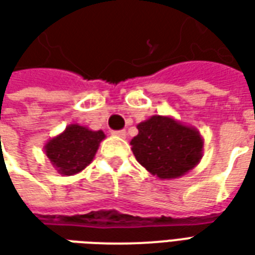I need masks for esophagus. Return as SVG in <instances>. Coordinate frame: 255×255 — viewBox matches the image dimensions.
I'll list each match as a JSON object with an SVG mask.
<instances>
[{"label":"esophagus","mask_w":255,"mask_h":255,"mask_svg":"<svg viewBox=\"0 0 255 255\" xmlns=\"http://www.w3.org/2000/svg\"><path fill=\"white\" fill-rule=\"evenodd\" d=\"M112 135H115V136H119V138H126V135H127V133H126V131H113V132H112Z\"/></svg>","instance_id":"1"}]
</instances>
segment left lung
<instances>
[{
    "instance_id": "8db88e82",
    "label": "left lung",
    "mask_w": 255,
    "mask_h": 255,
    "mask_svg": "<svg viewBox=\"0 0 255 255\" xmlns=\"http://www.w3.org/2000/svg\"><path fill=\"white\" fill-rule=\"evenodd\" d=\"M131 149L139 164L158 179H177L199 164L203 138L195 127L171 116L154 115L139 123Z\"/></svg>"
}]
</instances>
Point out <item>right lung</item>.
I'll use <instances>...</instances> for the list:
<instances>
[{
    "label": "right lung",
    "instance_id": "right-lung-1",
    "mask_svg": "<svg viewBox=\"0 0 255 255\" xmlns=\"http://www.w3.org/2000/svg\"><path fill=\"white\" fill-rule=\"evenodd\" d=\"M105 139L102 131H93L80 124H69L43 146V151L56 171L63 176L82 172L94 160L100 143Z\"/></svg>",
    "mask_w": 255,
    "mask_h": 255
}]
</instances>
